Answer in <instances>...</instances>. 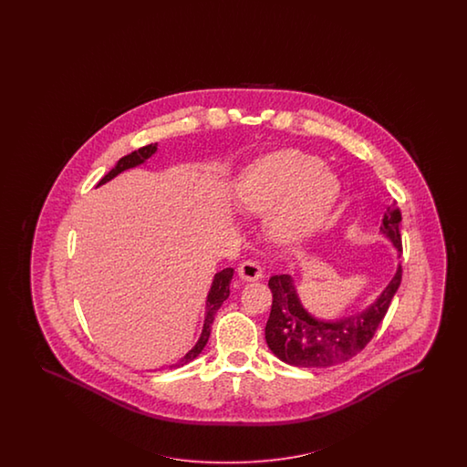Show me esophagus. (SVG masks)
I'll return each instance as SVG.
<instances>
[{
	"mask_svg": "<svg viewBox=\"0 0 467 467\" xmlns=\"http://www.w3.org/2000/svg\"><path fill=\"white\" fill-rule=\"evenodd\" d=\"M238 275H240L243 281H258L264 277V270L252 260H246V262H241L240 267H238Z\"/></svg>",
	"mask_w": 467,
	"mask_h": 467,
	"instance_id": "1",
	"label": "esophagus"
}]
</instances>
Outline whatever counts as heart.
I'll use <instances>...</instances> for the list:
<instances>
[{"mask_svg":"<svg viewBox=\"0 0 467 467\" xmlns=\"http://www.w3.org/2000/svg\"><path fill=\"white\" fill-rule=\"evenodd\" d=\"M340 197V182L318 157L281 149L241 170L234 200L241 213H265L264 227L277 244H295L326 226Z\"/></svg>","mask_w":467,"mask_h":467,"instance_id":"1","label":"heart"}]
</instances>
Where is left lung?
<instances>
[{"label":"left lung","mask_w":467,"mask_h":467,"mask_svg":"<svg viewBox=\"0 0 467 467\" xmlns=\"http://www.w3.org/2000/svg\"><path fill=\"white\" fill-rule=\"evenodd\" d=\"M400 213L392 202L383 213L380 234L392 243L400 256ZM402 279L397 265L392 279L363 310L351 311L337 318H322L306 310L297 295L296 281L289 274L270 277L272 308L265 326L270 351L281 361L297 368H328L349 361L363 351L382 324Z\"/></svg>","instance_id":"left-lung-1"}]
</instances>
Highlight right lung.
Returning a JSON list of instances; mask_svg holds the SVG:
<instances>
[{
    "instance_id": "obj_1",
    "label": "right lung",
    "mask_w": 467,
    "mask_h": 467,
    "mask_svg": "<svg viewBox=\"0 0 467 467\" xmlns=\"http://www.w3.org/2000/svg\"><path fill=\"white\" fill-rule=\"evenodd\" d=\"M156 152L157 143H150V145H145V147H141V149L131 152V154H128V156L121 157V159L116 162V166H114L113 170L109 171V172L100 180L98 186H102V184L111 182L118 174H121L123 171L133 170V168H137V166H141L143 162H147V159H150ZM233 274H234V269L227 267V269H223L213 275V284H211V289H209V295H207V299H205V318H203V327H202V332H200L197 344H195L188 353L184 354L180 361H176L174 365H171V368L184 367L186 363H190L192 359H195L198 354L203 351V348H205V344H207V340H209V336H211V327H213V317H215L217 310L223 306V303L229 297V284H231V279H233Z\"/></svg>"
}]
</instances>
